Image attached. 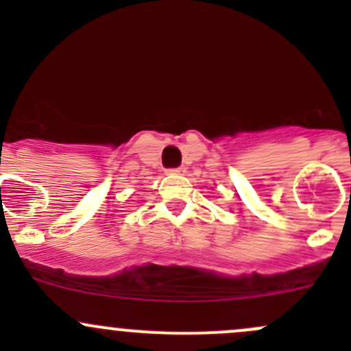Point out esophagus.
<instances>
[{
    "mask_svg": "<svg viewBox=\"0 0 351 351\" xmlns=\"http://www.w3.org/2000/svg\"><path fill=\"white\" fill-rule=\"evenodd\" d=\"M186 169L183 168V166H180V168H171V169H168V173L169 175H183V173H185Z\"/></svg>",
    "mask_w": 351,
    "mask_h": 351,
    "instance_id": "1",
    "label": "esophagus"
}]
</instances>
